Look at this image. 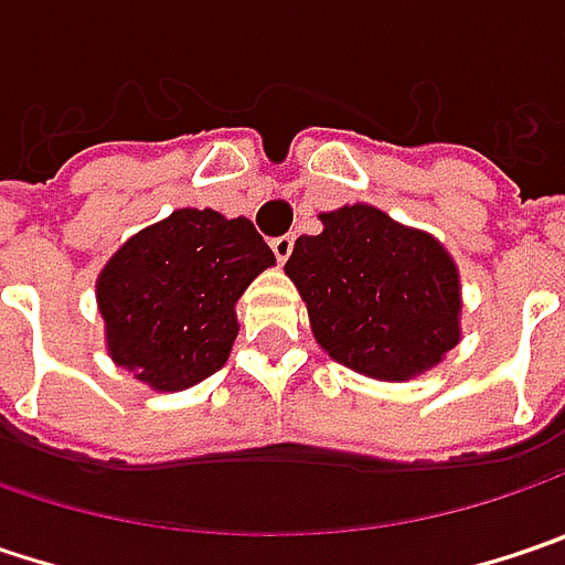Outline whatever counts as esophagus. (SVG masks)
<instances>
[{
    "mask_svg": "<svg viewBox=\"0 0 565 565\" xmlns=\"http://www.w3.org/2000/svg\"><path fill=\"white\" fill-rule=\"evenodd\" d=\"M292 247H296V237H289V234H282V237H276V241H273V254H276V260H279V263L289 260V254H292Z\"/></svg>",
    "mask_w": 565,
    "mask_h": 565,
    "instance_id": "esophagus-1",
    "label": "esophagus"
}]
</instances>
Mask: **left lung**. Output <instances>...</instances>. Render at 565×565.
<instances>
[{
  "mask_svg": "<svg viewBox=\"0 0 565 565\" xmlns=\"http://www.w3.org/2000/svg\"><path fill=\"white\" fill-rule=\"evenodd\" d=\"M286 260L315 341L373 380H408L460 341V276L450 254L373 205L321 215Z\"/></svg>",
  "mask_w": 565,
  "mask_h": 565,
  "instance_id": "obj_1",
  "label": "left lung"
}]
</instances>
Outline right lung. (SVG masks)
<instances>
[{
	"label": "right lung",
	"instance_id": "right-lung-1",
	"mask_svg": "<svg viewBox=\"0 0 565 565\" xmlns=\"http://www.w3.org/2000/svg\"><path fill=\"white\" fill-rule=\"evenodd\" d=\"M273 263L254 224L212 209L143 227L96 286L111 360L160 392L202 383L237 338L234 302Z\"/></svg>",
	"mask_w": 565,
	"mask_h": 565
}]
</instances>
